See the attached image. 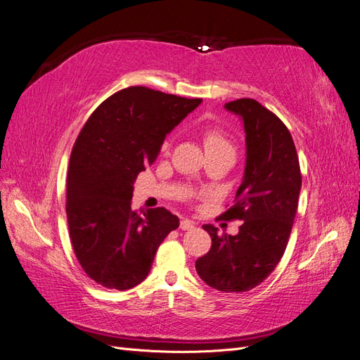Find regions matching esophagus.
Instances as JSON below:
<instances>
[{
    "instance_id": "1",
    "label": "esophagus",
    "mask_w": 360,
    "mask_h": 360,
    "mask_svg": "<svg viewBox=\"0 0 360 360\" xmlns=\"http://www.w3.org/2000/svg\"><path fill=\"white\" fill-rule=\"evenodd\" d=\"M180 228H181V230H184V231H189V230H193L195 224L191 219H181Z\"/></svg>"
}]
</instances>
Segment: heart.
<instances>
[{
  "label": "heart",
  "instance_id": "1",
  "mask_svg": "<svg viewBox=\"0 0 360 360\" xmlns=\"http://www.w3.org/2000/svg\"><path fill=\"white\" fill-rule=\"evenodd\" d=\"M202 141L205 151L222 150V148H233L230 139H228L219 129L207 127L202 132Z\"/></svg>",
  "mask_w": 360,
  "mask_h": 360
}]
</instances>
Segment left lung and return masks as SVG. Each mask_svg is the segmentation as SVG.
<instances>
[{
  "mask_svg": "<svg viewBox=\"0 0 360 360\" xmlns=\"http://www.w3.org/2000/svg\"><path fill=\"white\" fill-rule=\"evenodd\" d=\"M225 110L240 118L245 130L246 162L237 202L222 219H242L236 236L212 237V248L195 263L207 285L224 292H245L259 285L285 252L297 212L302 176L290 130L254 99L225 103Z\"/></svg>",
  "mask_w": 360,
  "mask_h": 360,
  "instance_id": "left-lung-1",
  "label": "left lung"
}]
</instances>
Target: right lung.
<instances>
[{"instance_id": "right-lung-1", "label": "right lung", "mask_w": 360, "mask_h": 360, "mask_svg": "<svg viewBox=\"0 0 360 360\" xmlns=\"http://www.w3.org/2000/svg\"><path fill=\"white\" fill-rule=\"evenodd\" d=\"M201 102L129 86L86 120L70 156L66 212L76 258L96 284L111 290L141 284L159 245L179 226V217L163 207L134 210V183Z\"/></svg>"}]
</instances>
